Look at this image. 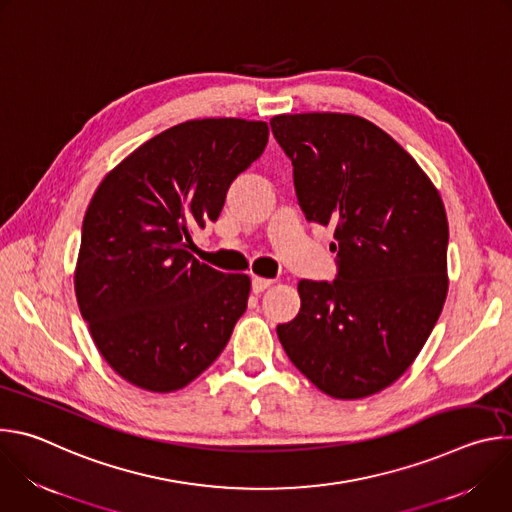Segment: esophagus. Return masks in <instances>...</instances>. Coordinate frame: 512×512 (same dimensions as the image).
Instances as JSON below:
<instances>
[{
    "label": "esophagus",
    "instance_id": "34e87169",
    "mask_svg": "<svg viewBox=\"0 0 512 512\" xmlns=\"http://www.w3.org/2000/svg\"><path fill=\"white\" fill-rule=\"evenodd\" d=\"M269 285H271V279H265V277H253L251 281L253 294H261V291H265Z\"/></svg>",
    "mask_w": 512,
    "mask_h": 512
}]
</instances>
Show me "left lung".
<instances>
[{"instance_id": "left-lung-1", "label": "left lung", "mask_w": 512, "mask_h": 512, "mask_svg": "<svg viewBox=\"0 0 512 512\" xmlns=\"http://www.w3.org/2000/svg\"><path fill=\"white\" fill-rule=\"evenodd\" d=\"M306 218L334 229L336 279L298 283L277 326L289 360L334 399L369 397L415 360L448 294V218L431 180L375 123L342 113L277 115Z\"/></svg>"}]
</instances>
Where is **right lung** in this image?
Here are the masks:
<instances>
[{"label":"right lung","instance_id":"obj_1","mask_svg":"<svg viewBox=\"0 0 512 512\" xmlns=\"http://www.w3.org/2000/svg\"><path fill=\"white\" fill-rule=\"evenodd\" d=\"M267 137L263 121H186L139 145L99 184L75 291L99 352L127 383L178 391L227 346L251 281L196 261L188 245L192 229L216 221Z\"/></svg>","mask_w":512,"mask_h":512}]
</instances>
